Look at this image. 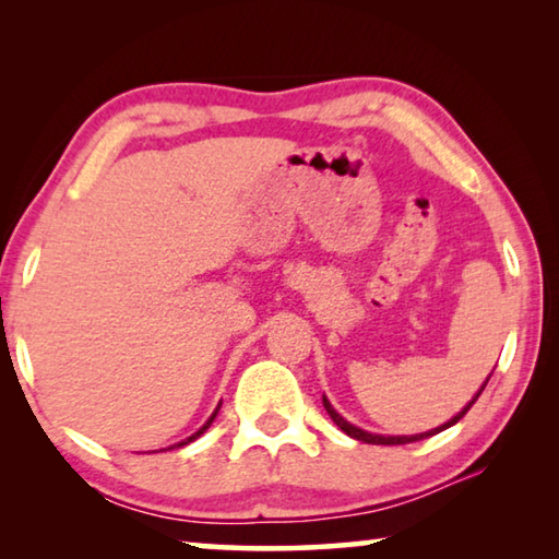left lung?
<instances>
[{"mask_svg":"<svg viewBox=\"0 0 559 559\" xmlns=\"http://www.w3.org/2000/svg\"><path fill=\"white\" fill-rule=\"evenodd\" d=\"M493 374V372H490ZM490 374L486 377V382L480 384V390L471 396V402L463 406V409L456 414V416H451V419L447 421V424H441V427H437V429H429V431H424V433H412V437H382V433H372V431H365V429H359V427H355V424H349L347 419H343V416H340L337 412H335V406L328 402V396L323 394V406H325V412L330 414V419H333L340 429H343L347 437H353V439H357V441H362V443H377V447H396V443H412V441H421V439H429V437H433V433H439V431H443V429H449V427H453V424H456L463 414H466L473 404H476V400L480 396V392L486 390V384H488V380H490Z\"/></svg>","mask_w":559,"mask_h":559,"instance_id":"left-lung-1","label":"left lung"}]
</instances>
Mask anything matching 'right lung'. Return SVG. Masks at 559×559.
<instances>
[{"label":"right lung","mask_w":559,"mask_h":559,"mask_svg":"<svg viewBox=\"0 0 559 559\" xmlns=\"http://www.w3.org/2000/svg\"><path fill=\"white\" fill-rule=\"evenodd\" d=\"M219 406H222V402H219ZM219 406H216V409H214V414H212V416H210V419H206V421H204V424H202V429H200V431H194V433H192V437H187V439H185V441H179V443H175V447H177V449H179V447H187V443H189V441H194V439H200V437H202V433H204V431H206V429H210V427H212V421H214V416H216V414H219ZM169 449H173V447H169Z\"/></svg>","instance_id":"obj_1"}]
</instances>
